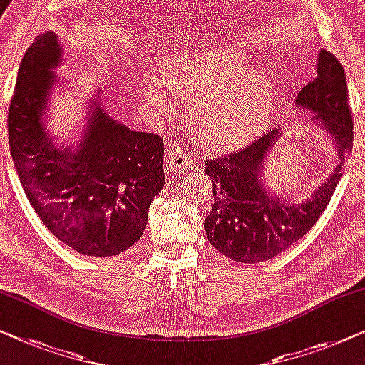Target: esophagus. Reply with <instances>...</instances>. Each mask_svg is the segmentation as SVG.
<instances>
[{
    "instance_id": "esophagus-1",
    "label": "esophagus",
    "mask_w": 365,
    "mask_h": 365,
    "mask_svg": "<svg viewBox=\"0 0 365 365\" xmlns=\"http://www.w3.org/2000/svg\"><path fill=\"white\" fill-rule=\"evenodd\" d=\"M165 168L172 175H182L193 168V157L180 149H173L167 145L165 149Z\"/></svg>"
}]
</instances>
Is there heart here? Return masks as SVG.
I'll return each instance as SVG.
<instances>
[{"mask_svg":"<svg viewBox=\"0 0 365 365\" xmlns=\"http://www.w3.org/2000/svg\"><path fill=\"white\" fill-rule=\"evenodd\" d=\"M251 68V58L236 47H216L197 56L168 58L162 63L164 83L192 95L190 113L201 138L217 149L247 144L269 116L274 90L267 75ZM152 105H170L162 83L145 85Z\"/></svg>","mask_w":365,"mask_h":365,"instance_id":"obj_1","label":"heart"}]
</instances>
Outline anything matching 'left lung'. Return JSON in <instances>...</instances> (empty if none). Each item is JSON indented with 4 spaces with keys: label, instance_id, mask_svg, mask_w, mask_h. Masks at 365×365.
I'll list each match as a JSON object with an SVG mask.
<instances>
[{
    "label": "left lung",
    "instance_id": "obj_1",
    "mask_svg": "<svg viewBox=\"0 0 365 365\" xmlns=\"http://www.w3.org/2000/svg\"><path fill=\"white\" fill-rule=\"evenodd\" d=\"M295 106L317 113L314 124L329 134L339 159L331 177L308 200L293 205L265 190L264 162L282 135V128H272L247 148L205 164L215 198L205 220L206 236L217 252L236 262H264L302 239L322 216L342 177L354 126L344 68L333 53L319 52L317 77L300 90Z\"/></svg>",
    "mask_w": 365,
    "mask_h": 365
}]
</instances>
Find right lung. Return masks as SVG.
I'll list each match as a JSON object with an SVG mask.
<instances>
[{"label":"right lung","mask_w":365,"mask_h":365,"mask_svg":"<svg viewBox=\"0 0 365 365\" xmlns=\"http://www.w3.org/2000/svg\"><path fill=\"white\" fill-rule=\"evenodd\" d=\"M61 58L56 32L27 48L8 113L11 157L47 230L73 251L108 257L143 236L150 201L165 183L164 140L119 124L91 98L80 143L53 144L43 116Z\"/></svg>","instance_id":"add662e5"}]
</instances>
